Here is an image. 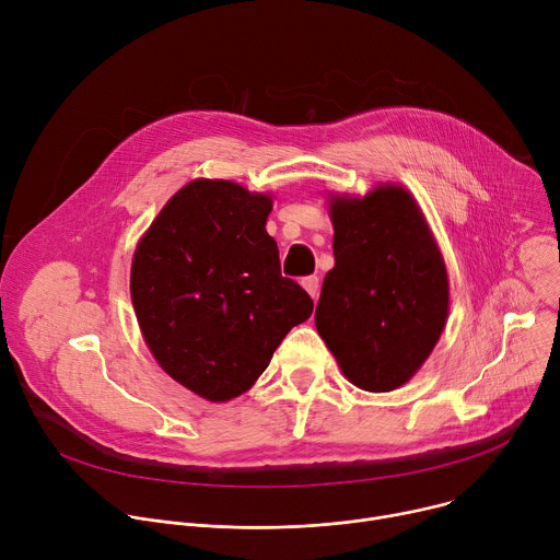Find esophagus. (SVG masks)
<instances>
[{"mask_svg": "<svg viewBox=\"0 0 560 560\" xmlns=\"http://www.w3.org/2000/svg\"><path fill=\"white\" fill-rule=\"evenodd\" d=\"M301 285L307 290V294L314 299L316 296V292H318V279L312 275V277H305V279H301Z\"/></svg>", "mask_w": 560, "mask_h": 560, "instance_id": "esophagus-1", "label": "esophagus"}]
</instances>
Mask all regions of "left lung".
Here are the masks:
<instances>
[{
    "label": "left lung",
    "mask_w": 560,
    "mask_h": 560,
    "mask_svg": "<svg viewBox=\"0 0 560 560\" xmlns=\"http://www.w3.org/2000/svg\"><path fill=\"white\" fill-rule=\"evenodd\" d=\"M335 268L314 324L350 383L389 392L412 378L447 318V272L432 232L398 186L332 199Z\"/></svg>",
    "instance_id": "obj_1"
}]
</instances>
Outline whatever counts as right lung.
I'll return each instance as SVG.
<instances>
[{
	"label": "right lung",
	"mask_w": 560,
	"mask_h": 560,
	"mask_svg": "<svg viewBox=\"0 0 560 560\" xmlns=\"http://www.w3.org/2000/svg\"><path fill=\"white\" fill-rule=\"evenodd\" d=\"M270 210V197L238 184L190 182L156 214L132 257L130 296L150 352L208 401L246 392L314 307L281 275L277 242L266 232Z\"/></svg>",
	"instance_id": "1"
}]
</instances>
